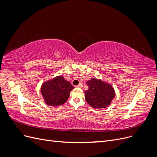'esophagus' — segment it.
Returning a JSON list of instances; mask_svg holds the SVG:
<instances>
[{"label": "esophagus", "instance_id": "obj_1", "mask_svg": "<svg viewBox=\"0 0 157 157\" xmlns=\"http://www.w3.org/2000/svg\"><path fill=\"white\" fill-rule=\"evenodd\" d=\"M76 87H77V88H82V84H79L77 85V86H76Z\"/></svg>", "mask_w": 157, "mask_h": 157}]
</instances>
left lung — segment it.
I'll return each mask as SVG.
<instances>
[{"label": "left lung", "mask_w": 157, "mask_h": 157, "mask_svg": "<svg viewBox=\"0 0 157 157\" xmlns=\"http://www.w3.org/2000/svg\"><path fill=\"white\" fill-rule=\"evenodd\" d=\"M88 90L84 97L89 105L95 109L106 108L115 97V92L111 84L100 79L92 78L86 82Z\"/></svg>", "instance_id": "1"}]
</instances>
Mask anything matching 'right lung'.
Listing matches in <instances>:
<instances>
[{"instance_id": "add662e5", "label": "right lung", "mask_w": 157, "mask_h": 157, "mask_svg": "<svg viewBox=\"0 0 157 157\" xmlns=\"http://www.w3.org/2000/svg\"><path fill=\"white\" fill-rule=\"evenodd\" d=\"M74 88L62 76H58L42 84L40 92L44 102L49 106H59L68 99L70 92Z\"/></svg>"}]
</instances>
